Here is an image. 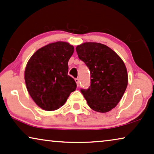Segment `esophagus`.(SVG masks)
I'll return each instance as SVG.
<instances>
[{
    "label": "esophagus",
    "instance_id": "1",
    "mask_svg": "<svg viewBox=\"0 0 154 154\" xmlns=\"http://www.w3.org/2000/svg\"><path fill=\"white\" fill-rule=\"evenodd\" d=\"M75 83H76V84H77V85L79 86V84H80V81H79V79H75Z\"/></svg>",
    "mask_w": 154,
    "mask_h": 154
}]
</instances>
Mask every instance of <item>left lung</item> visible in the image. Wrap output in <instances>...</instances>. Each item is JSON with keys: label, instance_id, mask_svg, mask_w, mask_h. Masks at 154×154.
Returning <instances> with one entry per match:
<instances>
[{"label": "left lung", "instance_id": "1", "mask_svg": "<svg viewBox=\"0 0 154 154\" xmlns=\"http://www.w3.org/2000/svg\"><path fill=\"white\" fill-rule=\"evenodd\" d=\"M80 60L90 71V86L81 89L92 110L106 113L116 107L128 85V73L121 58L108 46L84 43L76 48Z\"/></svg>", "mask_w": 154, "mask_h": 154}]
</instances>
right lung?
Wrapping results in <instances>:
<instances>
[{
    "mask_svg": "<svg viewBox=\"0 0 154 154\" xmlns=\"http://www.w3.org/2000/svg\"><path fill=\"white\" fill-rule=\"evenodd\" d=\"M74 48L66 42L50 43L31 56L24 79L29 94L39 107L54 111L63 106L76 83L68 75V62Z\"/></svg>",
    "mask_w": 154,
    "mask_h": 154,
    "instance_id": "add662e5",
    "label": "right lung"
}]
</instances>
